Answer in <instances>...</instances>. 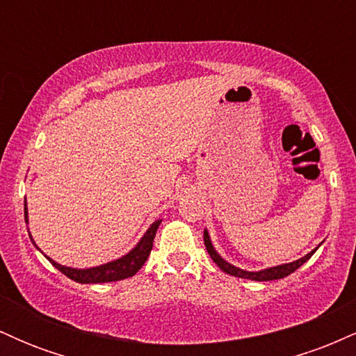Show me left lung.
Wrapping results in <instances>:
<instances>
[{"mask_svg":"<svg viewBox=\"0 0 356 356\" xmlns=\"http://www.w3.org/2000/svg\"><path fill=\"white\" fill-rule=\"evenodd\" d=\"M204 244H206V249H207V252H209L211 259L214 261V263L218 264V266L222 269L224 273H227V275H231V276L246 277V280H252V281H273V280H281V277H286L288 275H291V273H295L300 266H303L306 261H308L309 257L314 254V251H316V249H313V251L308 252L305 257H301V259H298V261H293V263H289V264H281V266H276V268H268V269H263V271L251 273V271H244V269H239V268L232 266V264H229V263H226V261H224L222 257H220L218 252L214 251V248H212L207 231H204Z\"/></svg>","mask_w":356,"mask_h":356,"instance_id":"1","label":"left lung"}]
</instances>
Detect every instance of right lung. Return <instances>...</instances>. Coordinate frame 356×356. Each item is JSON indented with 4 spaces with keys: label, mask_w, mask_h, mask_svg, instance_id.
<instances>
[{
    "label": "right lung",
    "mask_w": 356,
    "mask_h": 356,
    "mask_svg": "<svg viewBox=\"0 0 356 356\" xmlns=\"http://www.w3.org/2000/svg\"><path fill=\"white\" fill-rule=\"evenodd\" d=\"M24 220L28 222L26 202H24ZM161 222L162 220H155L152 226L149 227V231L144 234V238L140 239V243H138L137 246L129 252V254H125L124 257H120V259L117 261H112V263L102 264V266L90 268V269H73V268L61 266V264L55 263V261L48 256L47 259L50 261L53 266L58 269L60 273H63L65 276H68L70 280L76 281V283H110V281H120V280H125V277H132L138 269L144 266L147 257H149L150 251H152L155 232H157L159 224Z\"/></svg>",
    "instance_id": "1"
}]
</instances>
